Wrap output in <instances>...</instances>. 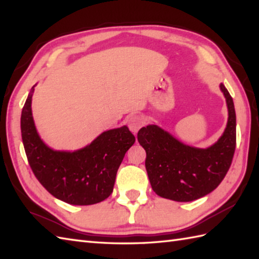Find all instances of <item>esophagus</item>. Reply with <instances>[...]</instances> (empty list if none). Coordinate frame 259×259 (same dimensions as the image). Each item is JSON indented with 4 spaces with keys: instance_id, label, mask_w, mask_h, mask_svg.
<instances>
[{
    "instance_id": "34e87169",
    "label": "esophagus",
    "mask_w": 259,
    "mask_h": 259,
    "mask_svg": "<svg viewBox=\"0 0 259 259\" xmlns=\"http://www.w3.org/2000/svg\"><path fill=\"white\" fill-rule=\"evenodd\" d=\"M145 124V121L142 119L140 115L138 114H134V115H130L129 119H128V126L129 129L133 131L134 134L138 133V130L141 128L142 125Z\"/></svg>"
}]
</instances>
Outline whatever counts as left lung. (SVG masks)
I'll list each match as a JSON object with an SVG mask.
<instances>
[{
    "instance_id": "8db88e82",
    "label": "left lung",
    "mask_w": 259,
    "mask_h": 259,
    "mask_svg": "<svg viewBox=\"0 0 259 259\" xmlns=\"http://www.w3.org/2000/svg\"><path fill=\"white\" fill-rule=\"evenodd\" d=\"M221 90L227 102V125L216 144L206 149L183 144L157 124L139 130L148 177L158 196L183 202L196 200L216 189L226 176L236 148V112L223 83Z\"/></svg>"
}]
</instances>
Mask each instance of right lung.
I'll return each instance as SVG.
<instances>
[{"instance_id":"add662e5","label":"right lung","mask_w":259,"mask_h":259,"mask_svg":"<svg viewBox=\"0 0 259 259\" xmlns=\"http://www.w3.org/2000/svg\"><path fill=\"white\" fill-rule=\"evenodd\" d=\"M21 114V134L30 167L40 184L58 199L88 206L112 194L125 152L135 144L128 126L104 131L90 145L73 152L53 150L38 136L32 117V95Z\"/></svg>"}]
</instances>
